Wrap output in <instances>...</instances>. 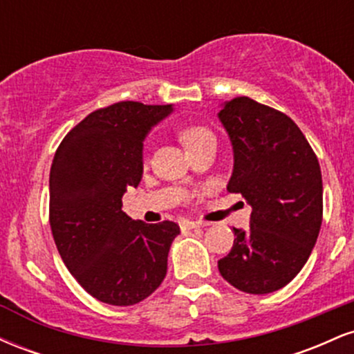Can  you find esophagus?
<instances>
[{
	"label": "esophagus",
	"instance_id": "1",
	"mask_svg": "<svg viewBox=\"0 0 354 354\" xmlns=\"http://www.w3.org/2000/svg\"><path fill=\"white\" fill-rule=\"evenodd\" d=\"M200 226H205V223L191 221V219H183V221H180V228L183 231H188V230H193V228H200Z\"/></svg>",
	"mask_w": 354,
	"mask_h": 354
}]
</instances>
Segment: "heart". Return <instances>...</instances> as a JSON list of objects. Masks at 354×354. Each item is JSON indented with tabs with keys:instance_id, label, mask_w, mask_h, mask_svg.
<instances>
[{
	"instance_id": "heart-1",
	"label": "heart",
	"mask_w": 354,
	"mask_h": 354,
	"mask_svg": "<svg viewBox=\"0 0 354 354\" xmlns=\"http://www.w3.org/2000/svg\"><path fill=\"white\" fill-rule=\"evenodd\" d=\"M180 140L189 153L191 149L198 148V146L206 143V141L214 140V135L209 128H206V126L188 124L180 129Z\"/></svg>"
}]
</instances>
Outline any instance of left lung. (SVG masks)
Wrapping results in <instances>:
<instances>
[{"label":"left lung","instance_id":"left-lung-1","mask_svg":"<svg viewBox=\"0 0 354 354\" xmlns=\"http://www.w3.org/2000/svg\"><path fill=\"white\" fill-rule=\"evenodd\" d=\"M218 116L234 151L228 191L241 193L253 208L250 228H233V248L218 270L239 291L273 293L301 271L319 234L318 158L298 124L278 109L238 96Z\"/></svg>","mask_w":354,"mask_h":354}]
</instances>
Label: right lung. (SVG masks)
Returning a JSON list of instances; mask_svg holds the SVG:
<instances>
[{
	"instance_id": "add662e5",
	"label": "right lung",
	"mask_w": 354,
	"mask_h": 354,
	"mask_svg": "<svg viewBox=\"0 0 354 354\" xmlns=\"http://www.w3.org/2000/svg\"><path fill=\"white\" fill-rule=\"evenodd\" d=\"M171 104L120 101L89 113L63 138L50 173V226L84 291L113 306L143 301L163 283L180 226L146 225L121 209L143 174V140Z\"/></svg>"
}]
</instances>
